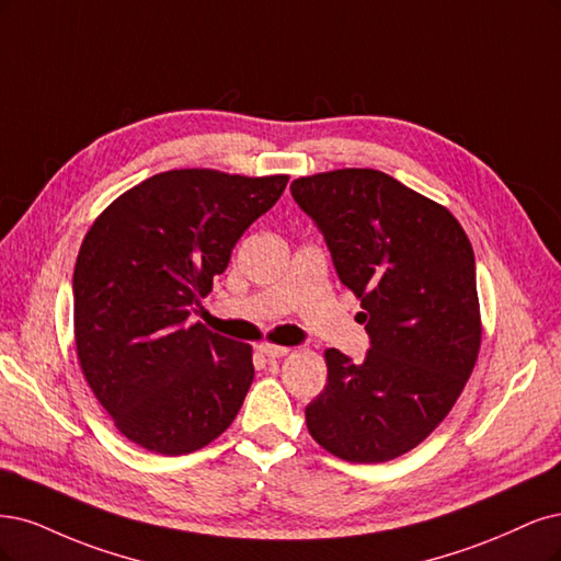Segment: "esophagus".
Instances as JSON below:
<instances>
[{"label":"esophagus","mask_w":561,"mask_h":561,"mask_svg":"<svg viewBox=\"0 0 561 561\" xmlns=\"http://www.w3.org/2000/svg\"><path fill=\"white\" fill-rule=\"evenodd\" d=\"M259 352L265 354V356H270V358H277V356L288 354V347H284V345H273V342H261Z\"/></svg>","instance_id":"34e87169"}]
</instances>
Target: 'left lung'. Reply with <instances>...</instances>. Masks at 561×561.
<instances>
[{"label": "left lung", "mask_w": 561, "mask_h": 561, "mask_svg": "<svg viewBox=\"0 0 561 561\" xmlns=\"http://www.w3.org/2000/svg\"><path fill=\"white\" fill-rule=\"evenodd\" d=\"M296 203L360 300L364 364L327 350L329 382L305 408L310 436L354 463L426 440L471 377L482 342L473 247L447 207L370 168L300 176Z\"/></svg>", "instance_id": "8db88e82"}]
</instances>
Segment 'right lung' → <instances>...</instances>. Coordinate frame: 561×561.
<instances>
[{
  "label": "right lung",
  "mask_w": 561,
  "mask_h": 561,
  "mask_svg": "<svg viewBox=\"0 0 561 561\" xmlns=\"http://www.w3.org/2000/svg\"><path fill=\"white\" fill-rule=\"evenodd\" d=\"M286 182L168 170L118 195L85 232L75 267L77 356L130 443L191 455L238 417L254 382L251 345L186 319Z\"/></svg>",
  "instance_id": "add662e5"
}]
</instances>
